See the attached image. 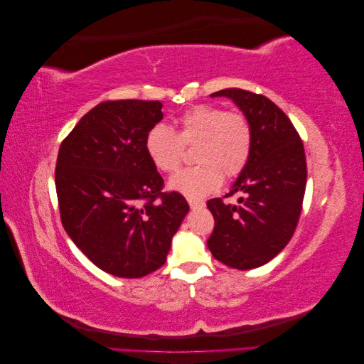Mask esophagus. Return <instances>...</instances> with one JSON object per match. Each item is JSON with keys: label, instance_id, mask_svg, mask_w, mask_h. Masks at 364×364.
<instances>
[{"label": "esophagus", "instance_id": "esophagus-1", "mask_svg": "<svg viewBox=\"0 0 364 364\" xmlns=\"http://www.w3.org/2000/svg\"><path fill=\"white\" fill-rule=\"evenodd\" d=\"M188 203H190L191 209H200L205 206L203 200H197V199H188Z\"/></svg>", "mask_w": 364, "mask_h": 364}]
</instances>
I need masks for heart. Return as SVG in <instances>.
Wrapping results in <instances>:
<instances>
[{"mask_svg":"<svg viewBox=\"0 0 364 364\" xmlns=\"http://www.w3.org/2000/svg\"><path fill=\"white\" fill-rule=\"evenodd\" d=\"M194 147L197 165L173 176L170 188L186 197H203L215 191L226 179L246 168L253 147L249 118L238 111L200 105L186 111L174 132L165 124L153 126L146 136V151L162 173H174L183 161L185 147Z\"/></svg>","mask_w":364,"mask_h":364,"instance_id":"1","label":"heart"}]
</instances>
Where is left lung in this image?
<instances>
[{
    "instance_id": "1",
    "label": "left lung",
    "mask_w": 364,
    "mask_h": 364,
    "mask_svg": "<svg viewBox=\"0 0 364 364\" xmlns=\"http://www.w3.org/2000/svg\"><path fill=\"white\" fill-rule=\"evenodd\" d=\"M228 97L249 118L252 155L225 197L243 194L238 203L208 200L214 230L208 238L213 257L226 266L250 270L287 246L299 222L306 185L302 139L289 117L267 97L238 87L211 94Z\"/></svg>"
}]
</instances>
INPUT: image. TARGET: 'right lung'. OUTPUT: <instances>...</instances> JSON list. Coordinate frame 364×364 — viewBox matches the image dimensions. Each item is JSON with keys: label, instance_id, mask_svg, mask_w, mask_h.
Wrapping results in <instances>:
<instances>
[{"label": "right lung", "instance_id": "right-lung-1", "mask_svg": "<svg viewBox=\"0 0 364 364\" xmlns=\"http://www.w3.org/2000/svg\"><path fill=\"white\" fill-rule=\"evenodd\" d=\"M162 103L103 102L62 141L54 182L62 225L98 269L141 278L167 261L171 238L190 206L146 151Z\"/></svg>", "mask_w": 364, "mask_h": 364}]
</instances>
